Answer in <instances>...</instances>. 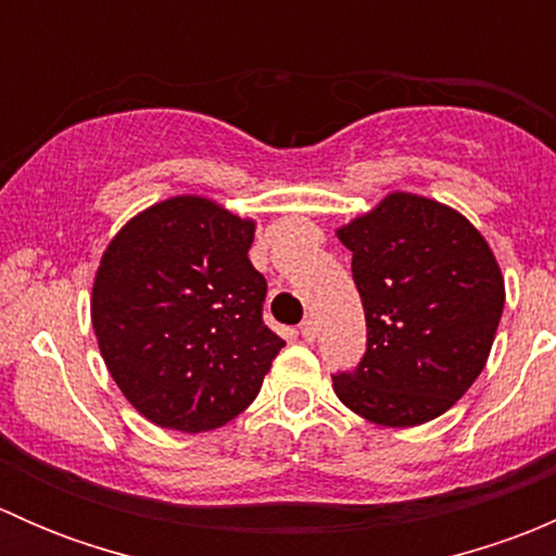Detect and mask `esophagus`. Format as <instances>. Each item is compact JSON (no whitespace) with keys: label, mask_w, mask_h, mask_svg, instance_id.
<instances>
[{"label":"esophagus","mask_w":556,"mask_h":556,"mask_svg":"<svg viewBox=\"0 0 556 556\" xmlns=\"http://www.w3.org/2000/svg\"><path fill=\"white\" fill-rule=\"evenodd\" d=\"M301 336H304V341L317 339V319L306 317L304 323H301Z\"/></svg>","instance_id":"34e87169"}]
</instances>
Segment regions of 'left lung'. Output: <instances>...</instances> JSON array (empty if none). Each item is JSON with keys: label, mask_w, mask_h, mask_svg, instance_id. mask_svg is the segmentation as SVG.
<instances>
[{"label": "left lung", "mask_w": 556, "mask_h": 556, "mask_svg": "<svg viewBox=\"0 0 556 556\" xmlns=\"http://www.w3.org/2000/svg\"><path fill=\"white\" fill-rule=\"evenodd\" d=\"M366 312L361 366L333 377L346 408L384 428L450 412L486 366L506 285L479 228L450 204L392 190L336 228Z\"/></svg>", "instance_id": "1"}]
</instances>
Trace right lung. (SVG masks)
<instances>
[{
    "instance_id": "add662e5",
    "label": "right lung",
    "mask_w": 556,
    "mask_h": 556,
    "mask_svg": "<svg viewBox=\"0 0 556 556\" xmlns=\"http://www.w3.org/2000/svg\"><path fill=\"white\" fill-rule=\"evenodd\" d=\"M255 220L215 199L172 195L106 244L91 323L126 401L166 430L231 422L285 341L263 325L266 279L250 263Z\"/></svg>"
}]
</instances>
